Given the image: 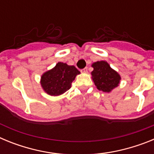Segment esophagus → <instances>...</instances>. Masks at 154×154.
<instances>
[{"label": "esophagus", "instance_id": "1", "mask_svg": "<svg viewBox=\"0 0 154 154\" xmlns=\"http://www.w3.org/2000/svg\"><path fill=\"white\" fill-rule=\"evenodd\" d=\"M81 72L82 73H87V72H88V69H87V68H85V69H82Z\"/></svg>", "mask_w": 154, "mask_h": 154}]
</instances>
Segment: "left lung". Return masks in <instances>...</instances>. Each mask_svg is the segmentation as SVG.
<instances>
[{
  "mask_svg": "<svg viewBox=\"0 0 154 154\" xmlns=\"http://www.w3.org/2000/svg\"><path fill=\"white\" fill-rule=\"evenodd\" d=\"M92 66L93 68L91 72L92 80L99 90L109 92L119 85L120 75L106 62L99 61L94 62Z\"/></svg>",
  "mask_w": 154,
  "mask_h": 154,
  "instance_id": "8db88e82",
  "label": "left lung"
}]
</instances>
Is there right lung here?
I'll return each instance as SVG.
<instances>
[{
	"mask_svg": "<svg viewBox=\"0 0 154 154\" xmlns=\"http://www.w3.org/2000/svg\"><path fill=\"white\" fill-rule=\"evenodd\" d=\"M80 72L74 65L58 62L55 67L42 75L41 85L50 96H59L69 90L72 82Z\"/></svg>",
	"mask_w": 154,
	"mask_h": 154,
	"instance_id": "add662e5",
	"label": "right lung"
}]
</instances>
